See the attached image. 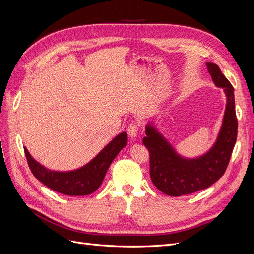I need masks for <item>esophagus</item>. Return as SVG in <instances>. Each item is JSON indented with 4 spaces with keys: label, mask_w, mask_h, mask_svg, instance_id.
<instances>
[{
    "label": "esophagus",
    "mask_w": 254,
    "mask_h": 254,
    "mask_svg": "<svg viewBox=\"0 0 254 254\" xmlns=\"http://www.w3.org/2000/svg\"><path fill=\"white\" fill-rule=\"evenodd\" d=\"M139 132V126L136 124V122H132L127 127V134L130 138H135L138 135Z\"/></svg>",
    "instance_id": "esophagus-1"
}]
</instances>
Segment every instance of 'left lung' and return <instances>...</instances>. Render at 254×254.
<instances>
[{"label": "left lung", "instance_id": "8db88e82", "mask_svg": "<svg viewBox=\"0 0 254 254\" xmlns=\"http://www.w3.org/2000/svg\"><path fill=\"white\" fill-rule=\"evenodd\" d=\"M208 71L216 86L227 97L226 111L213 146L197 158H184L151 124L146 125L143 144L150 153V175L159 191L182 196L203 190L222 177L230 161L237 137L234 88L215 63L207 62Z\"/></svg>", "mask_w": 254, "mask_h": 254}]
</instances>
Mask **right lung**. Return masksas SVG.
Wrapping results in <instances>:
<instances>
[{
	"instance_id": "1",
	"label": "right lung",
	"mask_w": 254,
	"mask_h": 254,
	"mask_svg": "<svg viewBox=\"0 0 254 254\" xmlns=\"http://www.w3.org/2000/svg\"><path fill=\"white\" fill-rule=\"evenodd\" d=\"M127 133L119 134L87 165L68 172L48 170L32 158L26 148H24V152L31 173L41 183L61 194L83 196L92 194L101 186L112 161L127 145Z\"/></svg>"
}]
</instances>
